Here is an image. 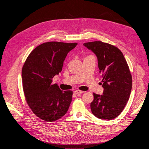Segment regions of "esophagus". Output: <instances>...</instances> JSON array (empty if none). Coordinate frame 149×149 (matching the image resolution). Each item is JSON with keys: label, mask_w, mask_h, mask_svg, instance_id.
<instances>
[{"label": "esophagus", "mask_w": 149, "mask_h": 149, "mask_svg": "<svg viewBox=\"0 0 149 149\" xmlns=\"http://www.w3.org/2000/svg\"><path fill=\"white\" fill-rule=\"evenodd\" d=\"M83 91H80V90H76V91H74V94H82Z\"/></svg>", "instance_id": "34e87169"}]
</instances>
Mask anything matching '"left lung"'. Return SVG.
<instances>
[{
    "mask_svg": "<svg viewBox=\"0 0 149 149\" xmlns=\"http://www.w3.org/2000/svg\"><path fill=\"white\" fill-rule=\"evenodd\" d=\"M83 45L96 55L102 76L103 94L93 93L92 113L99 119H113L123 111L131 92L132 79L127 61L120 49L109 43L96 41Z\"/></svg>",
    "mask_w": 149,
    "mask_h": 149,
    "instance_id": "1",
    "label": "left lung"
}]
</instances>
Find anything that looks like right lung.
Listing matches in <instances>:
<instances>
[{
	"mask_svg": "<svg viewBox=\"0 0 149 149\" xmlns=\"http://www.w3.org/2000/svg\"><path fill=\"white\" fill-rule=\"evenodd\" d=\"M77 45L46 42L36 47L26 58L22 70L25 100L40 119L55 121L68 110L73 91H61L52 84V79L61 71L67 54Z\"/></svg>",
	"mask_w": 149,
	"mask_h": 149,
	"instance_id": "right-lung-1",
	"label": "right lung"
}]
</instances>
